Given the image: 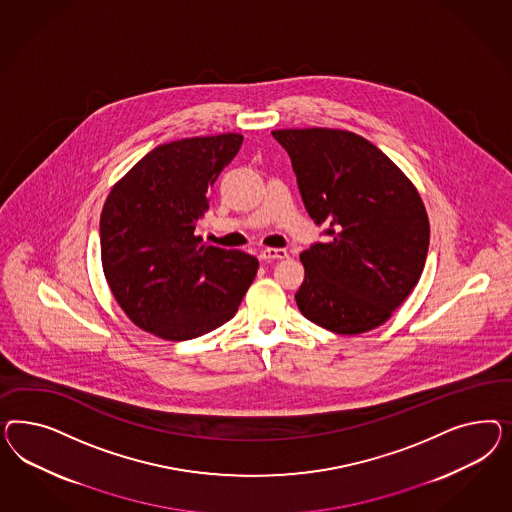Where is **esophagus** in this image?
<instances>
[{
  "instance_id": "obj_1",
  "label": "esophagus",
  "mask_w": 512,
  "mask_h": 512,
  "mask_svg": "<svg viewBox=\"0 0 512 512\" xmlns=\"http://www.w3.org/2000/svg\"><path fill=\"white\" fill-rule=\"evenodd\" d=\"M287 251L279 248H264L259 253V259L261 261H278V259H287Z\"/></svg>"
}]
</instances>
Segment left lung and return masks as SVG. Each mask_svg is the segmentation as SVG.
Masks as SVG:
<instances>
[{"mask_svg":"<svg viewBox=\"0 0 512 512\" xmlns=\"http://www.w3.org/2000/svg\"><path fill=\"white\" fill-rule=\"evenodd\" d=\"M304 206L328 242L300 253V313L355 336L390 319L424 270L430 221L417 187L370 140L328 127L278 129Z\"/></svg>","mask_w":512,"mask_h":512,"instance_id":"1","label":"left lung"}]
</instances>
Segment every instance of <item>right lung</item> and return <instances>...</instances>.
I'll list each match as a JSON object with an SVG mask.
<instances>
[{
	"label": "right lung",
	"mask_w": 512,
	"mask_h": 512,
	"mask_svg": "<svg viewBox=\"0 0 512 512\" xmlns=\"http://www.w3.org/2000/svg\"><path fill=\"white\" fill-rule=\"evenodd\" d=\"M244 137L223 133L161 144L110 189L101 212V263L135 325L171 341L231 321L259 261L195 236L214 182Z\"/></svg>",
	"instance_id": "obj_1"
}]
</instances>
